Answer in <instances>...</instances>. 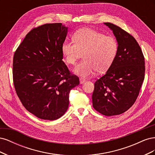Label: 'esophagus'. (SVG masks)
Returning <instances> with one entry per match:
<instances>
[{"instance_id": "esophagus-1", "label": "esophagus", "mask_w": 155, "mask_h": 155, "mask_svg": "<svg viewBox=\"0 0 155 155\" xmlns=\"http://www.w3.org/2000/svg\"><path fill=\"white\" fill-rule=\"evenodd\" d=\"M79 81H80V84H83L85 82V79L83 78H79Z\"/></svg>"}]
</instances>
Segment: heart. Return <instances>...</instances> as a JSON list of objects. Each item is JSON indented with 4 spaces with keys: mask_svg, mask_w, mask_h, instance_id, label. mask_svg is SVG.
<instances>
[{
    "mask_svg": "<svg viewBox=\"0 0 155 155\" xmlns=\"http://www.w3.org/2000/svg\"><path fill=\"white\" fill-rule=\"evenodd\" d=\"M74 42L65 41L61 51L65 61L75 64L83 54V61L74 72L81 77L91 76L96 70L105 72L113 63L118 51V42L114 37L105 35L90 28H83L74 34Z\"/></svg>",
    "mask_w": 155,
    "mask_h": 155,
    "instance_id": "b5f03b06",
    "label": "heart"
}]
</instances>
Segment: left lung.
<instances>
[{"label": "left lung", "instance_id": "obj_1", "mask_svg": "<svg viewBox=\"0 0 155 155\" xmlns=\"http://www.w3.org/2000/svg\"><path fill=\"white\" fill-rule=\"evenodd\" d=\"M112 31L118 51L105 75L94 83L92 105L103 115L122 114L137 100L144 80L145 60L141 48L129 33L110 22H105Z\"/></svg>", "mask_w": 155, "mask_h": 155}]
</instances>
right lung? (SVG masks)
Instances as JSON below:
<instances>
[{
	"mask_svg": "<svg viewBox=\"0 0 155 155\" xmlns=\"http://www.w3.org/2000/svg\"><path fill=\"white\" fill-rule=\"evenodd\" d=\"M68 27L45 24L32 29L13 56V79L18 97L30 113L55 120L68 109L69 93L79 84L63 61Z\"/></svg>",
	"mask_w": 155,
	"mask_h": 155,
	"instance_id": "add662e5",
	"label": "right lung"
}]
</instances>
